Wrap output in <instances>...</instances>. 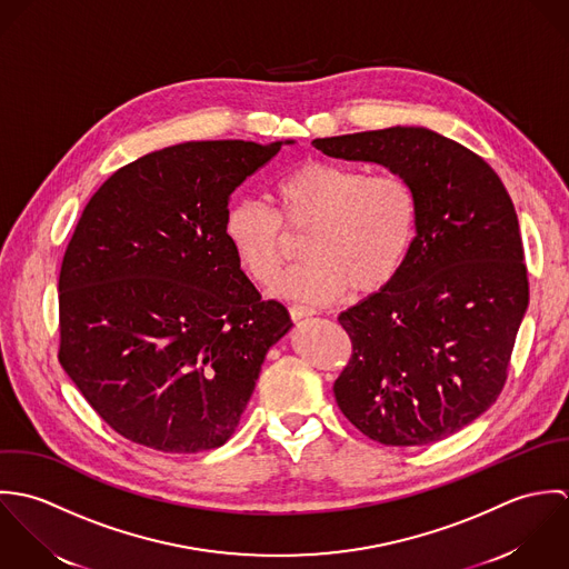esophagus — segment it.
<instances>
[{
  "mask_svg": "<svg viewBox=\"0 0 569 569\" xmlns=\"http://www.w3.org/2000/svg\"><path fill=\"white\" fill-rule=\"evenodd\" d=\"M312 315H315L312 308H306V306H290V317H292L295 321L308 319V317H312Z\"/></svg>",
  "mask_w": 569,
  "mask_h": 569,
  "instance_id": "obj_1",
  "label": "esophagus"
}]
</instances>
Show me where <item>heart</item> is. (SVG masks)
Returning a JSON list of instances; mask_svg holds the SVG:
<instances>
[{"label": "heart", "instance_id": "1", "mask_svg": "<svg viewBox=\"0 0 569 569\" xmlns=\"http://www.w3.org/2000/svg\"><path fill=\"white\" fill-rule=\"evenodd\" d=\"M277 211L261 200H237L224 213V234L243 268L272 286L303 234L308 261L292 268L279 292L312 303L347 288L373 295L405 266L416 234V198L398 173H367L339 162L306 160L277 182Z\"/></svg>", "mask_w": 569, "mask_h": 569}]
</instances>
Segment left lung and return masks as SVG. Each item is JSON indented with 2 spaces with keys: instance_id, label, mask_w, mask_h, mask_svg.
I'll return each mask as SVG.
<instances>
[{
  "instance_id": "left-lung-1",
  "label": "left lung",
  "mask_w": 569,
  "mask_h": 569,
  "mask_svg": "<svg viewBox=\"0 0 569 569\" xmlns=\"http://www.w3.org/2000/svg\"><path fill=\"white\" fill-rule=\"evenodd\" d=\"M332 158L378 162L416 198L398 277L341 312L351 356L335 382L342 416L385 447H425L501 393L528 310L515 204L492 167L425 127L312 140Z\"/></svg>"
}]
</instances>
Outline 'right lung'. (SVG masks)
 Instances as JSON below:
<instances>
[{"mask_svg": "<svg viewBox=\"0 0 569 569\" xmlns=\"http://www.w3.org/2000/svg\"><path fill=\"white\" fill-rule=\"evenodd\" d=\"M279 149L173 144L120 167L83 209L59 274V362L124 440L222 447L266 351L292 328L224 234L232 191Z\"/></svg>", "mask_w": 569, "mask_h": 569, "instance_id": "1", "label": "right lung"}]
</instances>
